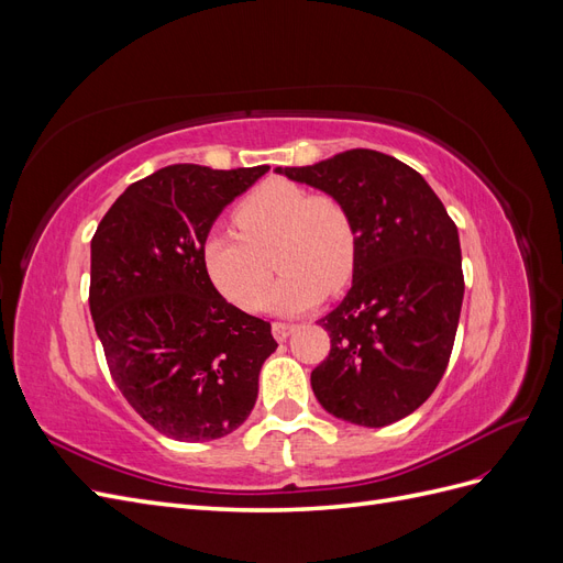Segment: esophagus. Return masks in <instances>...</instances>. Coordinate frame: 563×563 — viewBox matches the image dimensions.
Segmentation results:
<instances>
[{
  "instance_id": "obj_1",
  "label": "esophagus",
  "mask_w": 563,
  "mask_h": 563,
  "mask_svg": "<svg viewBox=\"0 0 563 563\" xmlns=\"http://www.w3.org/2000/svg\"><path fill=\"white\" fill-rule=\"evenodd\" d=\"M296 331L294 323H282V321H275L272 323V333H275V338L279 340V343H284V340L291 335Z\"/></svg>"
}]
</instances>
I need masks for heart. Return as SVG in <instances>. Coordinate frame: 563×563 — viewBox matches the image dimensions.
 Instances as JSON below:
<instances>
[{
  "label": "heart",
  "instance_id": "b5f03b06",
  "mask_svg": "<svg viewBox=\"0 0 563 563\" xmlns=\"http://www.w3.org/2000/svg\"><path fill=\"white\" fill-rule=\"evenodd\" d=\"M240 232L213 228L201 242V263L211 284L232 305L255 310L275 263L284 272L267 296V310L298 314L329 291H340L356 265V228L350 209L327 192L272 178L234 209Z\"/></svg>",
  "mask_w": 563,
  "mask_h": 563
}]
</instances>
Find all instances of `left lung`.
<instances>
[{
	"label": "left lung",
	"mask_w": 563,
	"mask_h": 563,
	"mask_svg": "<svg viewBox=\"0 0 563 563\" xmlns=\"http://www.w3.org/2000/svg\"><path fill=\"white\" fill-rule=\"evenodd\" d=\"M275 174L338 197L356 228L350 291L319 319L331 352L312 371L314 397L362 428L406 418L432 395L453 350L465 294L455 223L428 180L376 150Z\"/></svg>",
	"instance_id": "left-lung-1"
}]
</instances>
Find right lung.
<instances>
[{
	"mask_svg": "<svg viewBox=\"0 0 563 563\" xmlns=\"http://www.w3.org/2000/svg\"><path fill=\"white\" fill-rule=\"evenodd\" d=\"M269 166L172 164L129 185L91 242V317L126 401L164 437L234 432L277 350L267 321L234 308L207 277L201 242Z\"/></svg>",
	"mask_w": 563,
	"mask_h": 563,
	"instance_id": "right-lung-1",
	"label": "right lung"
}]
</instances>
